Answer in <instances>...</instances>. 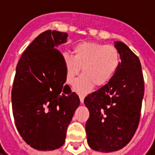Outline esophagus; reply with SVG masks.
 <instances>
[{
  "label": "esophagus",
  "mask_w": 155,
  "mask_h": 155,
  "mask_svg": "<svg viewBox=\"0 0 155 155\" xmlns=\"http://www.w3.org/2000/svg\"><path fill=\"white\" fill-rule=\"evenodd\" d=\"M80 101H81V104H83V103H84V96L80 95Z\"/></svg>",
  "instance_id": "1"
}]
</instances>
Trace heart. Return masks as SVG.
Wrapping results in <instances>:
<instances>
[{
  "label": "heart",
  "mask_w": 155,
  "mask_h": 155,
  "mask_svg": "<svg viewBox=\"0 0 155 155\" xmlns=\"http://www.w3.org/2000/svg\"><path fill=\"white\" fill-rule=\"evenodd\" d=\"M62 64L65 72V81L73 84L78 76L74 90L81 94L90 93L94 85L102 87L114 77L120 64V55L112 45L96 42H80L73 48V56L64 54Z\"/></svg>",
  "instance_id": "obj_1"
}]
</instances>
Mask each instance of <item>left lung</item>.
<instances>
[{
    "label": "left lung",
    "instance_id": "left-lung-1",
    "mask_svg": "<svg viewBox=\"0 0 155 155\" xmlns=\"http://www.w3.org/2000/svg\"><path fill=\"white\" fill-rule=\"evenodd\" d=\"M121 62L108 84L84 98L90 111L85 124L92 150L110 153L121 150L133 138L140 122L144 84L141 64L126 45L115 41Z\"/></svg>",
    "mask_w": 155,
    "mask_h": 155
}]
</instances>
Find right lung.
Returning <instances> with one entry per match:
<instances>
[{
  "label": "right lung",
  "mask_w": 155,
  "mask_h": 155,
  "mask_svg": "<svg viewBox=\"0 0 155 155\" xmlns=\"http://www.w3.org/2000/svg\"><path fill=\"white\" fill-rule=\"evenodd\" d=\"M68 34L46 31L32 41L19 61L12 91L13 116L25 143L54 150L64 143L80 99L65 84L62 54L57 48Z\"/></svg>",
  "instance_id": "1"
}]
</instances>
